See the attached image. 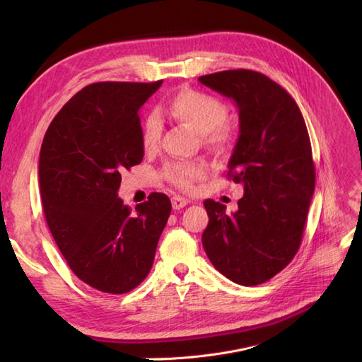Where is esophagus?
I'll use <instances>...</instances> for the list:
<instances>
[{
    "label": "esophagus",
    "instance_id": "obj_1",
    "mask_svg": "<svg viewBox=\"0 0 362 362\" xmlns=\"http://www.w3.org/2000/svg\"><path fill=\"white\" fill-rule=\"evenodd\" d=\"M187 204H189V201L185 198H181V196H173V198H172L173 210H181V208H184Z\"/></svg>",
    "mask_w": 362,
    "mask_h": 362
}]
</instances>
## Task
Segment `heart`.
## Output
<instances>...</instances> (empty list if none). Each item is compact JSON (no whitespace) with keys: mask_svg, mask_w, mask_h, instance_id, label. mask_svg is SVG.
Instances as JSON below:
<instances>
[{"mask_svg":"<svg viewBox=\"0 0 362 362\" xmlns=\"http://www.w3.org/2000/svg\"><path fill=\"white\" fill-rule=\"evenodd\" d=\"M170 115L192 125L204 134L205 144L214 149H225L233 139V129L225 120L228 117L226 105L217 98L199 90H181L169 103ZM161 119L157 115H148L141 124L140 140L145 149H154L161 137ZM164 178L180 189L189 190L193 184L201 180L205 168L199 163L173 161L163 170Z\"/></svg>","mask_w":362,"mask_h":362,"instance_id":"obj_1","label":"heart"}]
</instances>
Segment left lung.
I'll return each mask as SVG.
<instances>
[{"label": "left lung", "instance_id": "obj_1", "mask_svg": "<svg viewBox=\"0 0 362 362\" xmlns=\"http://www.w3.org/2000/svg\"><path fill=\"white\" fill-rule=\"evenodd\" d=\"M199 81L238 108L228 175L245 189L229 216L225 205L204 201L210 222L202 245L223 276L258 286L290 264L302 242L315 185L308 129L288 92L259 72L222 71Z\"/></svg>", "mask_w": 362, "mask_h": 362}]
</instances>
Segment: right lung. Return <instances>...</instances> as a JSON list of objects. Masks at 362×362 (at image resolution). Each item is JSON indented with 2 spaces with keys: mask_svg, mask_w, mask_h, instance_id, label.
I'll return each instance as SVG.
<instances>
[{
  "mask_svg": "<svg viewBox=\"0 0 362 362\" xmlns=\"http://www.w3.org/2000/svg\"><path fill=\"white\" fill-rule=\"evenodd\" d=\"M161 83L86 86L42 141L39 187L49 231L75 275L104 293H128L148 276L170 216L163 193H151L136 211L117 198L120 172L144 158L139 110Z\"/></svg>",
  "mask_w": 362,
  "mask_h": 362,
  "instance_id": "obj_1",
  "label": "right lung"
}]
</instances>
